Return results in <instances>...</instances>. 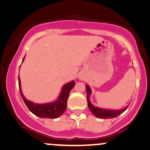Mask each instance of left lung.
<instances>
[{"label": "left lung", "mask_w": 150, "mask_h": 150, "mask_svg": "<svg viewBox=\"0 0 150 150\" xmlns=\"http://www.w3.org/2000/svg\"><path fill=\"white\" fill-rule=\"evenodd\" d=\"M86 99H87V103H88V107L90 109V111L91 112L95 117H96L97 118L100 119H112V118H115V117H118L119 115H120L121 114L123 113L125 110L127 109L128 106H127L126 107L123 108V109H120V110H112V109H101V108L94 107L92 104L91 103V101L89 100L90 95H91V88L88 85L86 86Z\"/></svg>", "instance_id": "8db88e82"}]
</instances>
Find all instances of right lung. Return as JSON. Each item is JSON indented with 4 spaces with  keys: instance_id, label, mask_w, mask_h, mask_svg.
<instances>
[{
    "instance_id": "obj_1",
    "label": "right lung",
    "mask_w": 150,
    "mask_h": 150,
    "mask_svg": "<svg viewBox=\"0 0 150 150\" xmlns=\"http://www.w3.org/2000/svg\"><path fill=\"white\" fill-rule=\"evenodd\" d=\"M24 60V58L23 61ZM76 84L74 81H71L63 86L62 92H61L59 97L57 100L54 102L47 103V104H35L31 101L27 100L22 94L21 88V81L20 78L18 77V85L21 97L23 99L25 105L28 108V109L33 114L40 117V118H49V119H56L62 115L63 113L65 112L67 107V100L69 96L71 90Z\"/></svg>"
}]
</instances>
